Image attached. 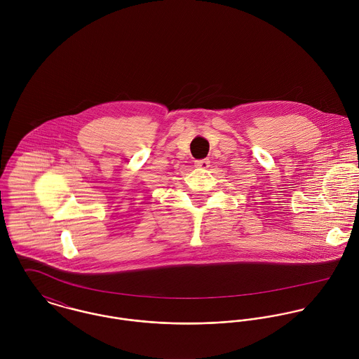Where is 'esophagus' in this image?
<instances>
[{
  "instance_id": "1",
  "label": "esophagus",
  "mask_w": 359,
  "mask_h": 359,
  "mask_svg": "<svg viewBox=\"0 0 359 359\" xmlns=\"http://www.w3.org/2000/svg\"><path fill=\"white\" fill-rule=\"evenodd\" d=\"M195 167L199 170H207L210 167V161L208 158H202V160H196L195 161Z\"/></svg>"
}]
</instances>
